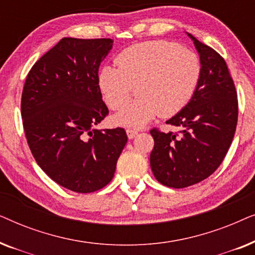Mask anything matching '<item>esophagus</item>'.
<instances>
[{"instance_id": "esophagus-1", "label": "esophagus", "mask_w": 255, "mask_h": 255, "mask_svg": "<svg viewBox=\"0 0 255 255\" xmlns=\"http://www.w3.org/2000/svg\"><path fill=\"white\" fill-rule=\"evenodd\" d=\"M127 134H128V139H133L135 135L138 134V131L137 130H132V128H128Z\"/></svg>"}]
</instances>
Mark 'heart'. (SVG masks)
<instances>
[{
	"label": "heart",
	"mask_w": 255,
	"mask_h": 255,
	"mask_svg": "<svg viewBox=\"0 0 255 255\" xmlns=\"http://www.w3.org/2000/svg\"><path fill=\"white\" fill-rule=\"evenodd\" d=\"M118 66L104 65L97 82L108 107L121 110L130 101L132 86L140 99L113 117L117 127L140 128L159 115L169 117L187 106L201 78L194 51L172 41L151 40L125 48Z\"/></svg>",
	"instance_id": "obj_1"
}]
</instances>
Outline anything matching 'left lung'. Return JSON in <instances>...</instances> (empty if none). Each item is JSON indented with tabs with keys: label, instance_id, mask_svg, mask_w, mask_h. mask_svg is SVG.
Listing matches in <instances>:
<instances>
[{
	"label": "left lung",
	"instance_id": "1",
	"mask_svg": "<svg viewBox=\"0 0 255 255\" xmlns=\"http://www.w3.org/2000/svg\"><path fill=\"white\" fill-rule=\"evenodd\" d=\"M187 34L200 55L197 88L187 106L166 122L179 128V133L151 130L152 172L170 188L193 186L210 176L224 160L238 121L236 87L225 60L214 48Z\"/></svg>",
	"mask_w": 255,
	"mask_h": 255
}]
</instances>
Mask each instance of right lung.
<instances>
[{
  "mask_svg": "<svg viewBox=\"0 0 255 255\" xmlns=\"http://www.w3.org/2000/svg\"><path fill=\"white\" fill-rule=\"evenodd\" d=\"M114 40L62 38L32 66L23 88V127L32 155L61 187L93 193L113 180L124 128L97 130L109 110L97 76Z\"/></svg>",
  "mask_w": 255,
  "mask_h": 255,
  "instance_id": "add662e5",
  "label": "right lung"
}]
</instances>
